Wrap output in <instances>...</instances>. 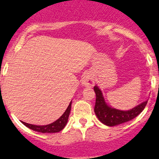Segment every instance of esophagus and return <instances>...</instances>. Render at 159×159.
I'll return each mask as SVG.
<instances>
[{
	"instance_id": "obj_1",
	"label": "esophagus",
	"mask_w": 159,
	"mask_h": 159,
	"mask_svg": "<svg viewBox=\"0 0 159 159\" xmlns=\"http://www.w3.org/2000/svg\"><path fill=\"white\" fill-rule=\"evenodd\" d=\"M82 84L84 86L87 87V88H91L94 85L95 81H94V78L92 76V74L90 73H86L85 75H84L82 78Z\"/></svg>"
}]
</instances>
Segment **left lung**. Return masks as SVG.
<instances>
[{"mask_svg":"<svg viewBox=\"0 0 159 159\" xmlns=\"http://www.w3.org/2000/svg\"><path fill=\"white\" fill-rule=\"evenodd\" d=\"M94 91L96 95V100L94 111L97 118L103 124L114 127L123 123H127L131 119L137 117L145 108L147 100L142 102L139 105L129 111H120L116 108L107 106L102 96V92L97 86L94 87Z\"/></svg>","mask_w":159,"mask_h":159,"instance_id":"8db88e82","label":"left lung"}]
</instances>
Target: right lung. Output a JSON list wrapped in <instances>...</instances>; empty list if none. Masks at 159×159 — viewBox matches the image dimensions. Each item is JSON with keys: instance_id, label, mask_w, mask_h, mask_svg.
<instances>
[{"instance_id": "obj_1", "label": "right lung", "mask_w": 159, "mask_h": 159, "mask_svg": "<svg viewBox=\"0 0 159 159\" xmlns=\"http://www.w3.org/2000/svg\"><path fill=\"white\" fill-rule=\"evenodd\" d=\"M71 102H70L69 106L67 107V110L65 111L63 116L60 118H59L57 121L53 122L52 123L48 125H45V126H36V125L29 124L27 123L22 122L25 126H26L29 128L32 129V130H35L37 132H41V133H57V132L60 131L64 128L67 123V119H68V116H69L70 111H71Z\"/></svg>"}]
</instances>
